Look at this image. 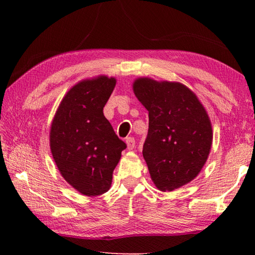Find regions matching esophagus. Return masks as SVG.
<instances>
[{
  "instance_id": "1",
  "label": "esophagus",
  "mask_w": 255,
  "mask_h": 255,
  "mask_svg": "<svg viewBox=\"0 0 255 255\" xmlns=\"http://www.w3.org/2000/svg\"><path fill=\"white\" fill-rule=\"evenodd\" d=\"M126 144H127V149L128 150H132L134 148V145H136V141H134V139L129 137L126 139Z\"/></svg>"
}]
</instances>
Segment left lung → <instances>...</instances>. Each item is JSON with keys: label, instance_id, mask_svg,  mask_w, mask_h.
<instances>
[{"label": "left lung", "instance_id": "obj_1", "mask_svg": "<svg viewBox=\"0 0 255 255\" xmlns=\"http://www.w3.org/2000/svg\"><path fill=\"white\" fill-rule=\"evenodd\" d=\"M133 93L149 113L142 154L159 191L172 192L202 171L213 144L207 112L186 85L138 78Z\"/></svg>", "mask_w": 255, "mask_h": 255}]
</instances>
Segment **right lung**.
<instances>
[{
    "instance_id": "right-lung-1",
    "label": "right lung",
    "mask_w": 255,
    "mask_h": 255,
    "mask_svg": "<svg viewBox=\"0 0 255 255\" xmlns=\"http://www.w3.org/2000/svg\"><path fill=\"white\" fill-rule=\"evenodd\" d=\"M115 85L116 79L107 75L80 81L63 96L51 122L52 158L64 180L85 196L111 188L127 147L103 114Z\"/></svg>"
}]
</instances>
